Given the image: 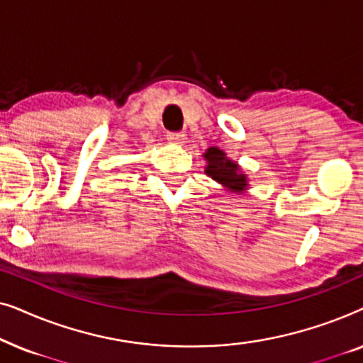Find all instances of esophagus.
<instances>
[{"mask_svg": "<svg viewBox=\"0 0 363 363\" xmlns=\"http://www.w3.org/2000/svg\"><path fill=\"white\" fill-rule=\"evenodd\" d=\"M167 140L172 143H183L185 142V133L183 132H168L167 133Z\"/></svg>", "mask_w": 363, "mask_h": 363, "instance_id": "esophagus-1", "label": "esophagus"}]
</instances>
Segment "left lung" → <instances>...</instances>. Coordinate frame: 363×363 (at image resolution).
Masks as SVG:
<instances>
[{
    "instance_id": "obj_1",
    "label": "left lung",
    "mask_w": 363,
    "mask_h": 363,
    "mask_svg": "<svg viewBox=\"0 0 363 363\" xmlns=\"http://www.w3.org/2000/svg\"><path fill=\"white\" fill-rule=\"evenodd\" d=\"M205 173L213 180L221 183L226 190L241 193L247 188V180L245 173L240 172V167L226 157V153L218 147H210L205 152Z\"/></svg>"
}]
</instances>
